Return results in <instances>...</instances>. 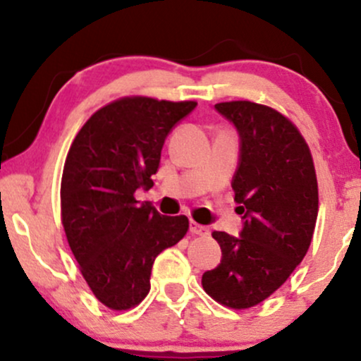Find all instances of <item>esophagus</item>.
<instances>
[{
	"label": "esophagus",
	"mask_w": 361,
	"mask_h": 361,
	"mask_svg": "<svg viewBox=\"0 0 361 361\" xmlns=\"http://www.w3.org/2000/svg\"><path fill=\"white\" fill-rule=\"evenodd\" d=\"M190 233L195 234V235H209L210 231H209V227L202 226V224L190 221Z\"/></svg>",
	"instance_id": "obj_1"
}]
</instances>
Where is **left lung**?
Segmentation results:
<instances>
[{"mask_svg":"<svg viewBox=\"0 0 361 361\" xmlns=\"http://www.w3.org/2000/svg\"><path fill=\"white\" fill-rule=\"evenodd\" d=\"M215 109L241 137L233 190L244 227L239 238L214 231L222 259L204 273L202 287L241 310L268 299L304 259L317 221V176L307 142L279 110L247 100Z\"/></svg>","mask_w":361,"mask_h":361,"instance_id":"8db88e82","label":"left lung"}]
</instances>
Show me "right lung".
Returning a JSON list of instances; mask_svg holds the SVG:
<instances>
[{
	"instance_id": "right-lung-1",
	"label": "right lung",
	"mask_w": 361,
	"mask_h": 361,
	"mask_svg": "<svg viewBox=\"0 0 361 361\" xmlns=\"http://www.w3.org/2000/svg\"><path fill=\"white\" fill-rule=\"evenodd\" d=\"M197 102L123 97L94 111L69 147L61 221L82 279L111 310L146 299L156 256L188 231L185 215H161L134 193L149 190L164 139Z\"/></svg>"
}]
</instances>
